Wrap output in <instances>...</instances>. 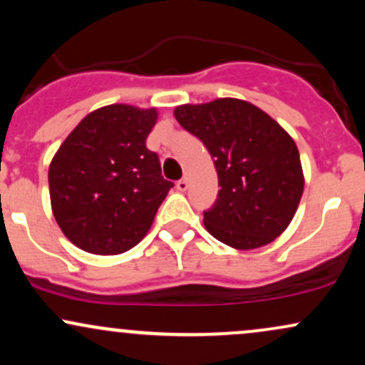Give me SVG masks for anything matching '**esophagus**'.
Listing matches in <instances>:
<instances>
[{
    "instance_id": "34e87169",
    "label": "esophagus",
    "mask_w": 365,
    "mask_h": 365,
    "mask_svg": "<svg viewBox=\"0 0 365 365\" xmlns=\"http://www.w3.org/2000/svg\"><path fill=\"white\" fill-rule=\"evenodd\" d=\"M177 188H178L180 192H185L187 188H188V180H187V178L178 180V182H177Z\"/></svg>"
}]
</instances>
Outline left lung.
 Wrapping results in <instances>:
<instances>
[{"mask_svg": "<svg viewBox=\"0 0 365 365\" xmlns=\"http://www.w3.org/2000/svg\"><path fill=\"white\" fill-rule=\"evenodd\" d=\"M175 118L215 158L221 188L204 211L207 232L238 250L257 249L282 235L304 192L292 137L267 113L233 98L183 104Z\"/></svg>", "mask_w": 365, "mask_h": 365, "instance_id": "left-lung-1", "label": "left lung"}]
</instances>
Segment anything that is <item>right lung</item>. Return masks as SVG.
I'll list each match as a JSON object with an SVG mask.
<instances>
[{"instance_id": "right-lung-1", "label": "right lung", "mask_w": 365, "mask_h": 365, "mask_svg": "<svg viewBox=\"0 0 365 365\" xmlns=\"http://www.w3.org/2000/svg\"><path fill=\"white\" fill-rule=\"evenodd\" d=\"M156 120L154 108H99L54 154L48 173L54 220L86 252L115 255L135 247L173 187L158 154L145 148Z\"/></svg>"}]
</instances>
